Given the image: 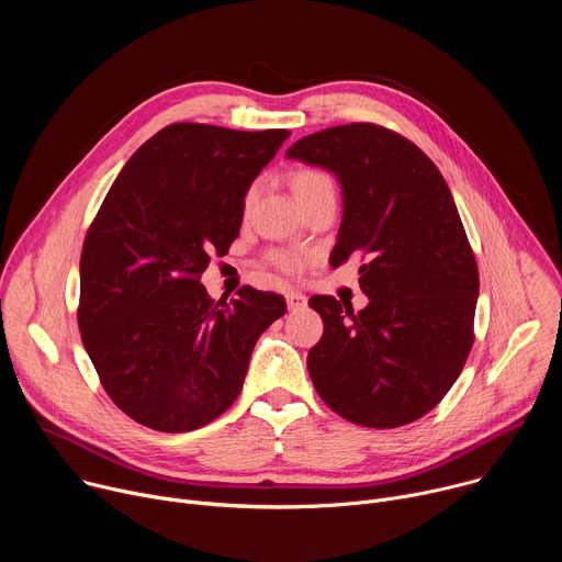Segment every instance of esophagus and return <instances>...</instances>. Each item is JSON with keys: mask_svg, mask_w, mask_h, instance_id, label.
I'll return each mask as SVG.
<instances>
[{"mask_svg": "<svg viewBox=\"0 0 562 562\" xmlns=\"http://www.w3.org/2000/svg\"><path fill=\"white\" fill-rule=\"evenodd\" d=\"M286 304L291 311H297L306 306V297L300 291H286Z\"/></svg>", "mask_w": 562, "mask_h": 562, "instance_id": "esophagus-1", "label": "esophagus"}]
</instances>
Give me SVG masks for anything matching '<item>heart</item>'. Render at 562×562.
Segmentation results:
<instances>
[{"label":"heart","mask_w":562,"mask_h":562,"mask_svg":"<svg viewBox=\"0 0 562 562\" xmlns=\"http://www.w3.org/2000/svg\"><path fill=\"white\" fill-rule=\"evenodd\" d=\"M289 184H291V189H293V193H295L300 206H306L308 202H313V200H317V198H323V195H334V193H336L334 178H331L327 171L315 169V167L295 169V171L289 176ZM256 200H258V184L249 187L247 193H245L243 206H245L247 213L254 209ZM271 260H273L276 267H280V269L286 271V273H295V271L300 269V260H297L295 256H291V254H284V251L273 254Z\"/></svg>","instance_id":"b5f03b06"}]
</instances>
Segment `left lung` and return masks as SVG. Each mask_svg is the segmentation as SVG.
<instances>
[{"label": "left lung", "instance_id": "obj_1", "mask_svg": "<svg viewBox=\"0 0 562 562\" xmlns=\"http://www.w3.org/2000/svg\"><path fill=\"white\" fill-rule=\"evenodd\" d=\"M286 157L338 178L331 265L360 258L369 297L358 313L334 295L308 300L325 323L306 358L313 386L353 425H409L447 395L473 345L477 265L453 195L414 142L369 122L306 135Z\"/></svg>", "mask_w": 562, "mask_h": 562}]
</instances>
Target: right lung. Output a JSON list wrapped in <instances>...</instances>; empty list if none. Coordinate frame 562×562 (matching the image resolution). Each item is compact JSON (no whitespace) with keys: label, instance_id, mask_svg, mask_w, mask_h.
Returning <instances> with one entry per match:
<instances>
[{"label":"right lung","instance_id":"add662e5","mask_svg":"<svg viewBox=\"0 0 562 562\" xmlns=\"http://www.w3.org/2000/svg\"><path fill=\"white\" fill-rule=\"evenodd\" d=\"M291 133L178 122L157 131L109 189L79 258L77 325L113 403L167 434L200 429L243 391L284 297L243 286L213 300L211 254L239 233L245 193Z\"/></svg>","mask_w":562,"mask_h":562}]
</instances>
